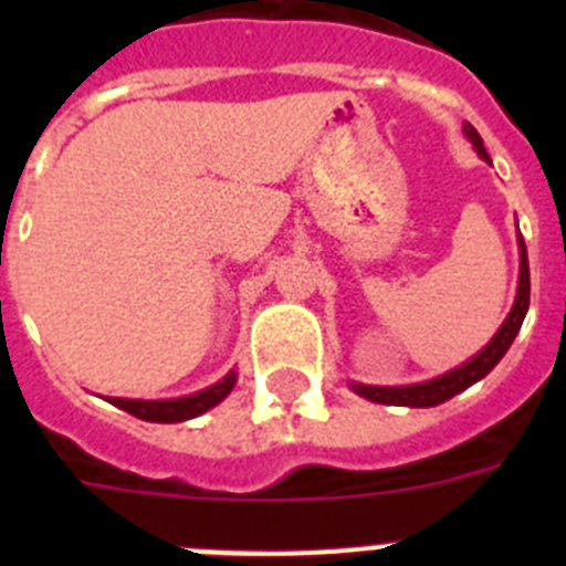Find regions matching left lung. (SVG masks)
Here are the masks:
<instances>
[{
	"instance_id": "1",
	"label": "left lung",
	"mask_w": 566,
	"mask_h": 566,
	"mask_svg": "<svg viewBox=\"0 0 566 566\" xmlns=\"http://www.w3.org/2000/svg\"><path fill=\"white\" fill-rule=\"evenodd\" d=\"M464 135H468L476 153L482 155L484 161L488 158V149L482 144V135L473 129V124L464 122ZM522 238V234H518ZM518 247H522V269H518V294H516V303H513V312L507 314L504 319V326L499 328V334L484 345L482 352L476 357L464 363L462 368L457 371L444 374V377L431 379V382H422V385H402V388H371V385H359L354 382L352 388L359 394V397L371 399V402H382V405H408V408H431V405L444 402V399L457 397L459 391L470 388L473 382L484 377V374L493 371V365L507 354L510 343L516 339L518 328L524 323V314H527L530 306V266H527V249H524V240H518Z\"/></svg>"
}]
</instances>
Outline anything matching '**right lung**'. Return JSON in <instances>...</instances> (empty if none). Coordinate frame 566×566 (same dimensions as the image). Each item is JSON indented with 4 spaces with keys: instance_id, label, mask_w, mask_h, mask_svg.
Returning a JSON list of instances; mask_svg holds the SVG:
<instances>
[{
    "instance_id": "obj_1",
    "label": "right lung",
    "mask_w": 566,
    "mask_h": 566,
    "mask_svg": "<svg viewBox=\"0 0 566 566\" xmlns=\"http://www.w3.org/2000/svg\"><path fill=\"white\" fill-rule=\"evenodd\" d=\"M234 379H238L234 374H227L221 382L207 388V391L184 399H158V402H147V399H109V402L118 405L122 411L133 413V417L147 419V422H184V419L198 417V413L209 411V408L221 402L234 388Z\"/></svg>"
}]
</instances>
